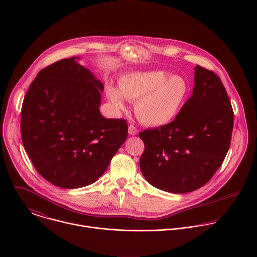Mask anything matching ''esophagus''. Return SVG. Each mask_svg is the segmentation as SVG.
Returning a JSON list of instances; mask_svg holds the SVG:
<instances>
[{
    "mask_svg": "<svg viewBox=\"0 0 257 257\" xmlns=\"http://www.w3.org/2000/svg\"><path fill=\"white\" fill-rule=\"evenodd\" d=\"M137 128L134 126V125H132V124H130L129 125V134L130 135H135V134H137Z\"/></svg>",
    "mask_w": 257,
    "mask_h": 257,
    "instance_id": "esophagus-1",
    "label": "esophagus"
}]
</instances>
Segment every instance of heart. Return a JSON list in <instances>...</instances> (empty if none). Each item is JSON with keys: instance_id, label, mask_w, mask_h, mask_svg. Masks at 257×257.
I'll list each match as a JSON object with an SVG mask.
<instances>
[{"instance_id": "b5f03b06", "label": "heart", "mask_w": 257, "mask_h": 257, "mask_svg": "<svg viewBox=\"0 0 257 257\" xmlns=\"http://www.w3.org/2000/svg\"><path fill=\"white\" fill-rule=\"evenodd\" d=\"M119 88L112 84L106 86L108 100L119 111L126 107L124 97L135 101V116L139 122L152 127L172 122L189 95V84L185 78L158 70L130 73L120 79Z\"/></svg>"}]
</instances>
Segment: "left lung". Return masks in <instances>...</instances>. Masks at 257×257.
Segmentation results:
<instances>
[{"instance_id":"obj_1","label":"left lung","mask_w":257,"mask_h":257,"mask_svg":"<svg viewBox=\"0 0 257 257\" xmlns=\"http://www.w3.org/2000/svg\"><path fill=\"white\" fill-rule=\"evenodd\" d=\"M192 95L173 122L139 132V166L154 187L187 193L204 186L230 149L234 112L215 73L196 66Z\"/></svg>"}]
</instances>
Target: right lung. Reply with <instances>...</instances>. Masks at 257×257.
Here are the masks:
<instances>
[{"mask_svg":"<svg viewBox=\"0 0 257 257\" xmlns=\"http://www.w3.org/2000/svg\"><path fill=\"white\" fill-rule=\"evenodd\" d=\"M103 84L76 58L42 69L22 102L24 150L53 185L74 189L92 184L128 136L124 119L99 113Z\"/></svg>","mask_w":257,"mask_h":257,"instance_id":"obj_1","label":"right lung"}]
</instances>
